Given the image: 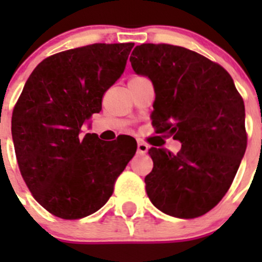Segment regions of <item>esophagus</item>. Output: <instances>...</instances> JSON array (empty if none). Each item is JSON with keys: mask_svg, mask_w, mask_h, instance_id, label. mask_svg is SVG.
<instances>
[{"mask_svg": "<svg viewBox=\"0 0 262 262\" xmlns=\"http://www.w3.org/2000/svg\"><path fill=\"white\" fill-rule=\"evenodd\" d=\"M148 151V144L143 140H138V154H145Z\"/></svg>", "mask_w": 262, "mask_h": 262, "instance_id": "34e87169", "label": "esophagus"}]
</instances>
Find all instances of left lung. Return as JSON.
Returning a JSON list of instances; mask_svg holds the SVG:
<instances>
[{
    "label": "left lung",
    "instance_id": "obj_1",
    "mask_svg": "<svg viewBox=\"0 0 262 262\" xmlns=\"http://www.w3.org/2000/svg\"><path fill=\"white\" fill-rule=\"evenodd\" d=\"M129 61L155 86L156 134L182 143L177 155L148 151L154 161L144 178L148 196L172 216H202L226 195L245 154L244 101L223 67L187 48L144 43Z\"/></svg>",
    "mask_w": 262,
    "mask_h": 262
}]
</instances>
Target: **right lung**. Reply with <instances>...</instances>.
Here are the masks:
<instances>
[{"label": "right lung", "mask_w": 262, "mask_h": 262, "mask_svg": "<svg viewBox=\"0 0 262 262\" xmlns=\"http://www.w3.org/2000/svg\"><path fill=\"white\" fill-rule=\"evenodd\" d=\"M134 43H94L48 56L30 75L14 106L11 134L20 174L32 196L61 219H81L108 201L136 152L81 135L85 120L123 73Z\"/></svg>", "instance_id": "add662e5"}]
</instances>
